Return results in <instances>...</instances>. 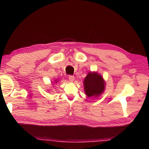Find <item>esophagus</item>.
<instances>
[{
    "label": "esophagus",
    "instance_id": "34e87169",
    "mask_svg": "<svg viewBox=\"0 0 149 149\" xmlns=\"http://www.w3.org/2000/svg\"><path fill=\"white\" fill-rule=\"evenodd\" d=\"M68 79L71 82V83H72V82H74V79H75V77L74 76H72V75H69Z\"/></svg>",
    "mask_w": 149,
    "mask_h": 149
}]
</instances>
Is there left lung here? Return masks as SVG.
Returning a JSON list of instances; mask_svg holds the SVG:
<instances>
[{"instance_id": "left-lung-1", "label": "left lung", "mask_w": 149, "mask_h": 149, "mask_svg": "<svg viewBox=\"0 0 149 149\" xmlns=\"http://www.w3.org/2000/svg\"><path fill=\"white\" fill-rule=\"evenodd\" d=\"M85 94L88 97H97L105 90L106 83L102 75L97 72H88L83 81Z\"/></svg>"}]
</instances>
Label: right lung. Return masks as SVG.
I'll use <instances>...</instances> for the list:
<instances>
[{
  "mask_svg": "<svg viewBox=\"0 0 149 149\" xmlns=\"http://www.w3.org/2000/svg\"><path fill=\"white\" fill-rule=\"evenodd\" d=\"M58 81H58V79H56V81H54L52 83H53V84H56V83H58Z\"/></svg>",
  "mask_w": 149,
  "mask_h": 149,
  "instance_id": "add662e5",
  "label": "right lung"
}]
</instances>
